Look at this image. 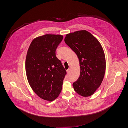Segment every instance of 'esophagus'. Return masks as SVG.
I'll return each instance as SVG.
<instances>
[{"instance_id":"1","label":"esophagus","mask_w":128,"mask_h":128,"mask_svg":"<svg viewBox=\"0 0 128 128\" xmlns=\"http://www.w3.org/2000/svg\"><path fill=\"white\" fill-rule=\"evenodd\" d=\"M70 69H71V68H70H70H69L66 70V71H67V73H69V72L70 71Z\"/></svg>"}]
</instances>
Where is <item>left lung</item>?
Returning a JSON list of instances; mask_svg holds the SVG:
<instances>
[{
  "mask_svg": "<svg viewBox=\"0 0 128 128\" xmlns=\"http://www.w3.org/2000/svg\"><path fill=\"white\" fill-rule=\"evenodd\" d=\"M64 41L80 61V76L73 83L74 90L83 97L92 95L100 86L105 72V57L100 43L86 30L67 34Z\"/></svg>",
  "mask_w": 128,
  "mask_h": 128,
  "instance_id": "obj_1",
  "label": "left lung"
}]
</instances>
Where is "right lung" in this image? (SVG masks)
<instances>
[{"mask_svg":"<svg viewBox=\"0 0 128 128\" xmlns=\"http://www.w3.org/2000/svg\"><path fill=\"white\" fill-rule=\"evenodd\" d=\"M61 35L46 34L34 38L27 51L25 69L28 82L35 93L52 101L61 93L66 71L56 56Z\"/></svg>","mask_w":128,"mask_h":128,"instance_id":"1","label":"right lung"}]
</instances>
